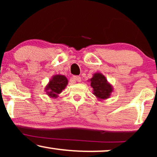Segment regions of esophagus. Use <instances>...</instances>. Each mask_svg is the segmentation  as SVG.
I'll list each match as a JSON object with an SVG mask.
<instances>
[{"mask_svg": "<svg viewBox=\"0 0 157 157\" xmlns=\"http://www.w3.org/2000/svg\"><path fill=\"white\" fill-rule=\"evenodd\" d=\"M81 81V77L79 76H74L72 78H71V82H80Z\"/></svg>", "mask_w": 157, "mask_h": 157, "instance_id": "1", "label": "esophagus"}]
</instances>
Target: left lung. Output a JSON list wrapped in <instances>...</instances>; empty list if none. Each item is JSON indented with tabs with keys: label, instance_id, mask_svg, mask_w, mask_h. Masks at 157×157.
<instances>
[{
	"label": "left lung",
	"instance_id": "1",
	"mask_svg": "<svg viewBox=\"0 0 157 157\" xmlns=\"http://www.w3.org/2000/svg\"><path fill=\"white\" fill-rule=\"evenodd\" d=\"M90 86L93 89V94L99 100H105L111 96L113 91V86L103 75L100 72H96L89 80Z\"/></svg>",
	"mask_w": 157,
	"mask_h": 157
}]
</instances>
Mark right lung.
Here are the masks:
<instances>
[{"label": "right lung", "instance_id": "1", "mask_svg": "<svg viewBox=\"0 0 157 157\" xmlns=\"http://www.w3.org/2000/svg\"><path fill=\"white\" fill-rule=\"evenodd\" d=\"M68 85V79L62 75H55L52 77L45 87L46 94L51 98L56 99Z\"/></svg>", "mask_w": 157, "mask_h": 157}]
</instances>
